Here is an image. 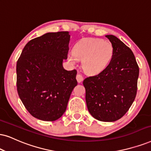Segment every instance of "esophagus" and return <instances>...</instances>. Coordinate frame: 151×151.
I'll return each mask as SVG.
<instances>
[{"mask_svg": "<svg viewBox=\"0 0 151 151\" xmlns=\"http://www.w3.org/2000/svg\"><path fill=\"white\" fill-rule=\"evenodd\" d=\"M76 79H77V81H78V83H81V82L83 80V77H82L81 74H77V77H76Z\"/></svg>", "mask_w": 151, "mask_h": 151, "instance_id": "34e87169", "label": "esophagus"}]
</instances>
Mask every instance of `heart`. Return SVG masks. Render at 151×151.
I'll use <instances>...</instances> for the list:
<instances>
[{
  "label": "heart",
  "mask_w": 151,
  "mask_h": 151,
  "mask_svg": "<svg viewBox=\"0 0 151 151\" xmlns=\"http://www.w3.org/2000/svg\"><path fill=\"white\" fill-rule=\"evenodd\" d=\"M113 53V46L109 41L88 38L78 42L73 51L68 53V59L72 64L82 60L83 70L88 74H95L105 69Z\"/></svg>",
  "instance_id": "heart-1"
}]
</instances>
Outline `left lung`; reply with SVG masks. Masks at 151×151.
<instances>
[{
	"label": "left lung",
	"instance_id": "1",
	"mask_svg": "<svg viewBox=\"0 0 151 151\" xmlns=\"http://www.w3.org/2000/svg\"><path fill=\"white\" fill-rule=\"evenodd\" d=\"M106 37L114 48L111 60L100 73L86 78L83 84L90 114L98 121L114 122L123 117L134 102L139 69L127 46L116 36Z\"/></svg>",
	"mask_w": 151,
	"mask_h": 151
}]
</instances>
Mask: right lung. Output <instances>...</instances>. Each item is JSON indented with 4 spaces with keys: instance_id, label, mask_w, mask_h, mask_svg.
Masks as SVG:
<instances>
[{
    "instance_id": "obj_1",
    "label": "right lung",
    "mask_w": 151,
    "mask_h": 151,
    "mask_svg": "<svg viewBox=\"0 0 151 151\" xmlns=\"http://www.w3.org/2000/svg\"><path fill=\"white\" fill-rule=\"evenodd\" d=\"M69 32L47 33L28 42L17 63V92L28 111L45 121H54L65 111L77 70L68 71Z\"/></svg>"
}]
</instances>
